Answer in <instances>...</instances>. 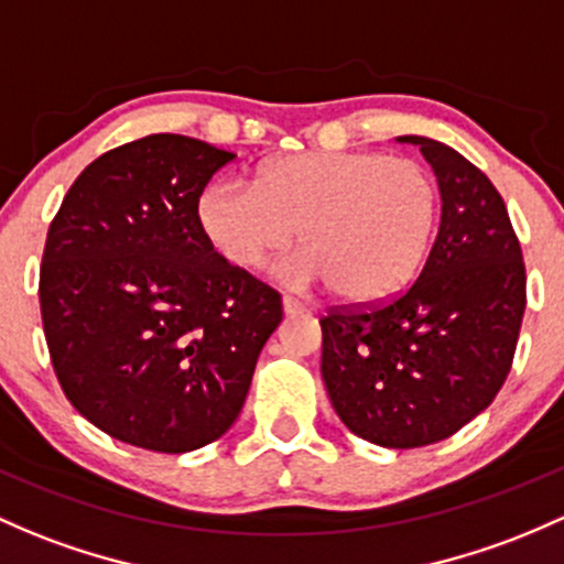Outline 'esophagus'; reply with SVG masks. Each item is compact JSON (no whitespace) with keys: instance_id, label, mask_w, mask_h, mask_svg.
I'll use <instances>...</instances> for the list:
<instances>
[{"instance_id":"esophagus-1","label":"esophagus","mask_w":564,"mask_h":564,"mask_svg":"<svg viewBox=\"0 0 564 564\" xmlns=\"http://www.w3.org/2000/svg\"><path fill=\"white\" fill-rule=\"evenodd\" d=\"M283 313H289V315H294V313H302L305 311V305H302L300 300H294L292 294H283Z\"/></svg>"}]
</instances>
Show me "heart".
<instances>
[{
	"instance_id": "b5f03b06",
	"label": "heart",
	"mask_w": 564,
	"mask_h": 564,
	"mask_svg": "<svg viewBox=\"0 0 564 564\" xmlns=\"http://www.w3.org/2000/svg\"><path fill=\"white\" fill-rule=\"evenodd\" d=\"M197 221L225 262L278 264L294 286H332L339 300L377 302L423 262L436 221V182L414 158L386 152H294L270 160L257 182L219 178L203 189Z\"/></svg>"
}]
</instances>
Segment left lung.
Segmentation results:
<instances>
[{
	"label": "left lung",
	"mask_w": 564,
	"mask_h": 564,
	"mask_svg": "<svg viewBox=\"0 0 564 564\" xmlns=\"http://www.w3.org/2000/svg\"><path fill=\"white\" fill-rule=\"evenodd\" d=\"M399 141L417 144L438 178L436 240L401 294L329 307L321 375L356 436L412 449L453 436L492 404L511 372L528 275L490 178L442 141Z\"/></svg>",
	"instance_id": "8db88e82"
}]
</instances>
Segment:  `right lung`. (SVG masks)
I'll list each match as a JSON object with an SVG mask.
<instances>
[{
  "label": "right lung",
  "instance_id": "1",
  "mask_svg": "<svg viewBox=\"0 0 564 564\" xmlns=\"http://www.w3.org/2000/svg\"><path fill=\"white\" fill-rule=\"evenodd\" d=\"M235 154L178 133L104 152L47 230L40 311L72 406L111 438L189 453L235 423L281 294L232 268L197 200Z\"/></svg>",
  "mask_w": 564,
  "mask_h": 564
}]
</instances>
